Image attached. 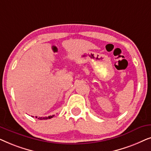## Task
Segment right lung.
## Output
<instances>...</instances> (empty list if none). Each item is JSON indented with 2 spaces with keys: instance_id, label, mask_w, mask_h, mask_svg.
Returning a JSON list of instances; mask_svg holds the SVG:
<instances>
[{
  "instance_id": "1",
  "label": "right lung",
  "mask_w": 151,
  "mask_h": 151,
  "mask_svg": "<svg viewBox=\"0 0 151 151\" xmlns=\"http://www.w3.org/2000/svg\"><path fill=\"white\" fill-rule=\"evenodd\" d=\"M53 116H54V115H50V116H48V117H38V119H51V117H53ZM37 117H36V118H37Z\"/></svg>"
}]
</instances>
